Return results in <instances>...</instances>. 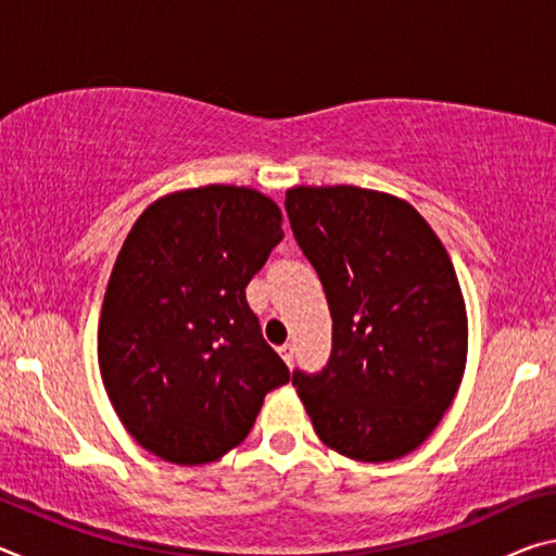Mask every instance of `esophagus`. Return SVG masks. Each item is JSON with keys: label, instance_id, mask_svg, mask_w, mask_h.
<instances>
[{"label": "esophagus", "instance_id": "34e87169", "mask_svg": "<svg viewBox=\"0 0 556 556\" xmlns=\"http://www.w3.org/2000/svg\"><path fill=\"white\" fill-rule=\"evenodd\" d=\"M279 355H281V361H285L287 365L294 363V343H285V345H279Z\"/></svg>", "mask_w": 556, "mask_h": 556}]
</instances>
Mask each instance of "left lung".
Returning <instances> with one entry per match:
<instances>
[{"label":"left lung","mask_w":556,"mask_h":556,"mask_svg":"<svg viewBox=\"0 0 556 556\" xmlns=\"http://www.w3.org/2000/svg\"><path fill=\"white\" fill-rule=\"evenodd\" d=\"M285 205L333 318L331 361L291 384L328 448L365 464L407 456L464 380L468 316L454 262L392 193L294 186Z\"/></svg>","instance_id":"1"}]
</instances>
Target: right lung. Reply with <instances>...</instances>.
<instances>
[{
	"instance_id": "right-lung-1",
	"label": "right lung",
	"mask_w": 556,
	"mask_h": 556,
	"mask_svg": "<svg viewBox=\"0 0 556 556\" xmlns=\"http://www.w3.org/2000/svg\"><path fill=\"white\" fill-rule=\"evenodd\" d=\"M281 238L279 205L228 184L166 193L131 225L102 301L98 363L149 454L178 466L223 458L289 382L244 299Z\"/></svg>"
}]
</instances>
